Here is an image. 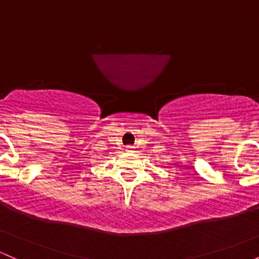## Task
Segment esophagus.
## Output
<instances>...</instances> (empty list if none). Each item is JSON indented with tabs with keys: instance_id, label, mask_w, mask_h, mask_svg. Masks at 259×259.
I'll use <instances>...</instances> for the list:
<instances>
[{
	"instance_id": "34e87169",
	"label": "esophagus",
	"mask_w": 259,
	"mask_h": 259,
	"mask_svg": "<svg viewBox=\"0 0 259 259\" xmlns=\"http://www.w3.org/2000/svg\"><path fill=\"white\" fill-rule=\"evenodd\" d=\"M126 151H133V146H126Z\"/></svg>"
}]
</instances>
